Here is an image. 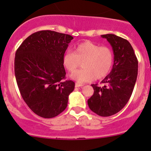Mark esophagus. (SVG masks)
<instances>
[{"label":"esophagus","mask_w":151,"mask_h":151,"mask_svg":"<svg viewBox=\"0 0 151 151\" xmlns=\"http://www.w3.org/2000/svg\"><path fill=\"white\" fill-rule=\"evenodd\" d=\"M82 86H83V84H80V83H75V87H76V88H79V87H82Z\"/></svg>","instance_id":"obj_1"}]
</instances>
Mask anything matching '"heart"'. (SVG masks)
Returning <instances> with one entry per match:
<instances>
[{"mask_svg":"<svg viewBox=\"0 0 151 151\" xmlns=\"http://www.w3.org/2000/svg\"><path fill=\"white\" fill-rule=\"evenodd\" d=\"M83 61L82 62L81 61ZM82 62L83 68L71 74V78L79 83L101 80L109 74L113 66L114 55L109 47H100L91 42L75 45L74 52L66 51L63 56V64L68 72L73 71Z\"/></svg>","mask_w":151,"mask_h":151,"instance_id":"b5f03b06","label":"heart"}]
</instances>
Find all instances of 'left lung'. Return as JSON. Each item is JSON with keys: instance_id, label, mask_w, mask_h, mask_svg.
Wrapping results in <instances>:
<instances>
[{"instance_id": "1", "label": "left lung", "mask_w": 151, "mask_h": 151, "mask_svg": "<svg viewBox=\"0 0 151 151\" xmlns=\"http://www.w3.org/2000/svg\"><path fill=\"white\" fill-rule=\"evenodd\" d=\"M112 47L114 63L112 71L101 83L91 85L93 95L88 100L90 109L102 117L111 116L127 104L133 92L138 73V61L131 44L115 34L101 35Z\"/></svg>"}]
</instances>
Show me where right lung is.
<instances>
[{
  "label": "right lung",
  "mask_w": 151,
  "mask_h": 151,
  "mask_svg": "<svg viewBox=\"0 0 151 151\" xmlns=\"http://www.w3.org/2000/svg\"><path fill=\"white\" fill-rule=\"evenodd\" d=\"M73 39L70 35L41 30L29 36L15 54L14 74L21 96L39 116L51 118L68 104L74 83L63 80V56Z\"/></svg>",
  "instance_id": "right-lung-1"
}]
</instances>
